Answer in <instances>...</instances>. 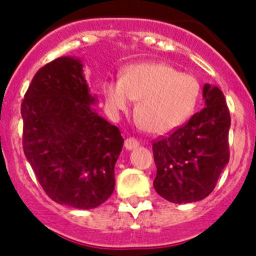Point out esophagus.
Instances as JSON below:
<instances>
[{
  "instance_id": "1",
  "label": "esophagus",
  "mask_w": 256,
  "mask_h": 256,
  "mask_svg": "<svg viewBox=\"0 0 256 256\" xmlns=\"http://www.w3.org/2000/svg\"><path fill=\"white\" fill-rule=\"evenodd\" d=\"M138 144L140 142L136 138H132V137H130V138H126V141H124V148H126V150H133V148H138Z\"/></svg>"
}]
</instances>
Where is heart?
<instances>
[{
	"label": "heart",
	"mask_w": 256,
	"mask_h": 256,
	"mask_svg": "<svg viewBox=\"0 0 256 256\" xmlns=\"http://www.w3.org/2000/svg\"><path fill=\"white\" fill-rule=\"evenodd\" d=\"M104 94L114 114L126 112L132 100H138L136 118L148 132L162 134L184 123L195 110L200 83L164 62H144L126 68L122 79L105 82Z\"/></svg>",
	"instance_id": "heart-1"
}]
</instances>
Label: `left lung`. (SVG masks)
Segmentation results:
<instances>
[{
  "label": "left lung",
  "mask_w": 256,
  "mask_h": 256,
  "mask_svg": "<svg viewBox=\"0 0 256 256\" xmlns=\"http://www.w3.org/2000/svg\"><path fill=\"white\" fill-rule=\"evenodd\" d=\"M205 108L168 137L154 141V187L176 204L209 196L230 160V110L223 92L209 83L202 88Z\"/></svg>",
  "instance_id": "obj_1"
}]
</instances>
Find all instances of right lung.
<instances>
[{
  "mask_svg": "<svg viewBox=\"0 0 256 256\" xmlns=\"http://www.w3.org/2000/svg\"><path fill=\"white\" fill-rule=\"evenodd\" d=\"M94 102L82 61L70 56L40 68L22 102L24 154L58 204L94 209L114 191L124 138L94 112Z\"/></svg>",
  "mask_w": 256,
  "mask_h": 256,
  "instance_id": "right-lung-1",
  "label": "right lung"
}]
</instances>
